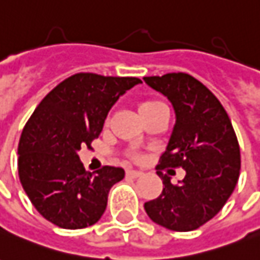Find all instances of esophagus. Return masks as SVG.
Returning <instances> with one entry per match:
<instances>
[{
  "label": "esophagus",
  "mask_w": 260,
  "mask_h": 260,
  "mask_svg": "<svg viewBox=\"0 0 260 260\" xmlns=\"http://www.w3.org/2000/svg\"><path fill=\"white\" fill-rule=\"evenodd\" d=\"M126 174L128 175V177H132V178H139V177L143 175V173H141V171H136V170H127Z\"/></svg>",
  "instance_id": "esophagus-1"
}]
</instances>
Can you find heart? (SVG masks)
Here are the masks:
<instances>
[{
    "instance_id": "heart-1",
    "label": "heart",
    "mask_w": 260,
    "mask_h": 260,
    "mask_svg": "<svg viewBox=\"0 0 260 260\" xmlns=\"http://www.w3.org/2000/svg\"><path fill=\"white\" fill-rule=\"evenodd\" d=\"M160 107H164V105L161 102H157V100H144L139 105V113L140 114H144V113H150L160 109Z\"/></svg>"
}]
</instances>
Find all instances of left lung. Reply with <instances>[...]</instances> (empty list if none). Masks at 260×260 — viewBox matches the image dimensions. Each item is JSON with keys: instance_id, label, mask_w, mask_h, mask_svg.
<instances>
[{"instance_id": "1", "label": "left lung", "mask_w": 260, "mask_h": 260, "mask_svg": "<svg viewBox=\"0 0 260 260\" xmlns=\"http://www.w3.org/2000/svg\"><path fill=\"white\" fill-rule=\"evenodd\" d=\"M166 96L175 113V123L157 175L162 192L144 204L153 222L188 232L208 222L222 209L235 189L241 170V151L228 114L209 89L187 73L143 78ZM166 167L186 170L175 186L160 173Z\"/></svg>"}]
</instances>
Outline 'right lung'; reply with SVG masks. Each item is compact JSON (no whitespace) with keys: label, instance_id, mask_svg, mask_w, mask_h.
<instances>
[{"label":"right lung","instance_id":"add662e5","mask_svg":"<svg viewBox=\"0 0 260 260\" xmlns=\"http://www.w3.org/2000/svg\"><path fill=\"white\" fill-rule=\"evenodd\" d=\"M137 78L78 73L59 83L35 109L18 146V173L37 211L56 226L80 229L99 221L107 195L124 170L85 171L79 150L90 147L114 103Z\"/></svg>","mask_w":260,"mask_h":260}]
</instances>
